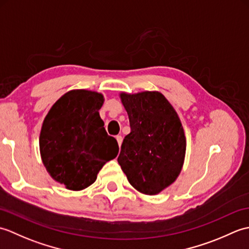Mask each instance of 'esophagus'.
<instances>
[{
    "label": "esophagus",
    "mask_w": 249,
    "mask_h": 249,
    "mask_svg": "<svg viewBox=\"0 0 249 249\" xmlns=\"http://www.w3.org/2000/svg\"><path fill=\"white\" fill-rule=\"evenodd\" d=\"M115 139H116V141H118V144H119V146H121V144H122V140H123V138H122V136H116V137H115Z\"/></svg>",
    "instance_id": "esophagus-1"
}]
</instances>
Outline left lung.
I'll return each mask as SVG.
<instances>
[{
	"mask_svg": "<svg viewBox=\"0 0 249 249\" xmlns=\"http://www.w3.org/2000/svg\"><path fill=\"white\" fill-rule=\"evenodd\" d=\"M130 133L125 136L118 161L131 186L157 195L182 170L186 138L177 111L160 92L121 93Z\"/></svg>",
	"mask_w": 249,
	"mask_h": 249,
	"instance_id": "1",
	"label": "left lung"
}]
</instances>
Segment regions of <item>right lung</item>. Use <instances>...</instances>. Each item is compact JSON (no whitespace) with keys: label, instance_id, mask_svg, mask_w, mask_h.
I'll list each match as a JSON object with an SVG mask.
<instances>
[{"label":"right lung","instance_id":"obj_1","mask_svg":"<svg viewBox=\"0 0 249 249\" xmlns=\"http://www.w3.org/2000/svg\"><path fill=\"white\" fill-rule=\"evenodd\" d=\"M104 100L100 93L72 89L56 100L44 120L41 160L50 177L67 189L89 187L118 155V142L108 136L99 116Z\"/></svg>","mask_w":249,"mask_h":249}]
</instances>
